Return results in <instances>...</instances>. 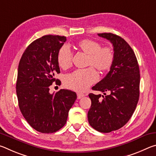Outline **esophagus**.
Masks as SVG:
<instances>
[{
    "label": "esophagus",
    "instance_id": "1",
    "mask_svg": "<svg viewBox=\"0 0 156 156\" xmlns=\"http://www.w3.org/2000/svg\"><path fill=\"white\" fill-rule=\"evenodd\" d=\"M84 96V94L83 93H80V92H78L77 93V97H78V99H80L82 98Z\"/></svg>",
    "mask_w": 156,
    "mask_h": 156
}]
</instances>
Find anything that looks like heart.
Returning a JSON list of instances; mask_svg holds the SVG:
<instances>
[{"mask_svg": "<svg viewBox=\"0 0 156 156\" xmlns=\"http://www.w3.org/2000/svg\"><path fill=\"white\" fill-rule=\"evenodd\" d=\"M78 46L89 54L88 63L98 69L107 70L112 66L113 53L109 47H101V44L93 40H84ZM58 63L63 69L69 67L72 62V51L67 44H64L59 49L57 56ZM99 78L98 73L93 67L85 69H77L68 73L64 78V84L67 87L78 91H84Z\"/></svg>", "mask_w": 156, "mask_h": 156, "instance_id": "obj_1", "label": "heart"}]
</instances>
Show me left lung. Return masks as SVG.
Wrapping results in <instances>:
<instances>
[{
	"label": "left lung",
	"mask_w": 156,
	"mask_h": 156,
	"mask_svg": "<svg viewBox=\"0 0 156 156\" xmlns=\"http://www.w3.org/2000/svg\"><path fill=\"white\" fill-rule=\"evenodd\" d=\"M98 35L113 44V60L107 76L92 87L103 92V98L101 94H89L91 105L87 116L94 129L109 133L122 127L133 115L139 100L140 75L136 55L122 38L112 33Z\"/></svg>",
	"instance_id": "8db88e82"
}]
</instances>
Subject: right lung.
<instances>
[{
	"mask_svg": "<svg viewBox=\"0 0 156 156\" xmlns=\"http://www.w3.org/2000/svg\"><path fill=\"white\" fill-rule=\"evenodd\" d=\"M65 36L46 35L29 45L20 60L16 94L20 110L27 122L43 133H54L67 122L69 111L77 98L68 89L49 93L55 75L60 73L57 56Z\"/></svg>",
	"mask_w": 156,
	"mask_h": 156,
	"instance_id": "obj_1",
	"label": "right lung"
}]
</instances>
